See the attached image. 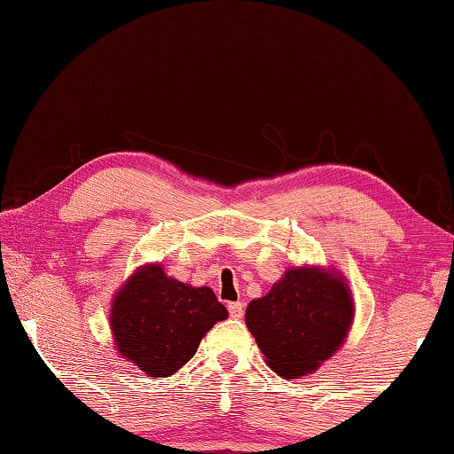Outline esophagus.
Here are the masks:
<instances>
[{
    "label": "esophagus",
    "mask_w": 454,
    "mask_h": 454,
    "mask_svg": "<svg viewBox=\"0 0 454 454\" xmlns=\"http://www.w3.org/2000/svg\"><path fill=\"white\" fill-rule=\"evenodd\" d=\"M228 312H230V317H232V318H242L244 304L242 302H230L228 304Z\"/></svg>",
    "instance_id": "1"
}]
</instances>
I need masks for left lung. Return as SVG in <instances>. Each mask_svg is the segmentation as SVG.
I'll return each mask as SVG.
<instances>
[{
	"mask_svg": "<svg viewBox=\"0 0 454 454\" xmlns=\"http://www.w3.org/2000/svg\"><path fill=\"white\" fill-rule=\"evenodd\" d=\"M355 301L340 274L330 268H288L266 296L246 309V326L268 366L282 379L317 371L342 347Z\"/></svg>",
	"mask_w": 454,
	"mask_h": 454,
	"instance_id": "1",
	"label": "left lung"
}]
</instances>
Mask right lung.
<instances>
[{
    "instance_id": "obj_1",
    "label": "right lung",
    "mask_w": 454,
    "mask_h": 454,
    "mask_svg": "<svg viewBox=\"0 0 454 454\" xmlns=\"http://www.w3.org/2000/svg\"><path fill=\"white\" fill-rule=\"evenodd\" d=\"M228 310L208 286L194 288L145 264L129 276L110 310L118 352L148 376H170L196 355L204 334Z\"/></svg>"
}]
</instances>
